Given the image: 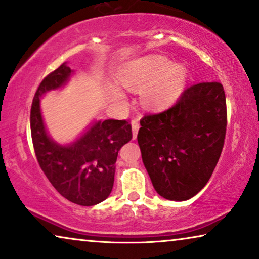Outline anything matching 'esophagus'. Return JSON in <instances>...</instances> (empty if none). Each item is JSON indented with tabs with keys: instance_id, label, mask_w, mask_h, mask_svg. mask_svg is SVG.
<instances>
[{
	"instance_id": "esophagus-1",
	"label": "esophagus",
	"mask_w": 259,
	"mask_h": 259,
	"mask_svg": "<svg viewBox=\"0 0 259 259\" xmlns=\"http://www.w3.org/2000/svg\"><path fill=\"white\" fill-rule=\"evenodd\" d=\"M139 122H138V120H133L132 121V134H133V140L137 139V136H138V131H139Z\"/></svg>"
}]
</instances>
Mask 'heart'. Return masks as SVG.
<instances>
[{
    "label": "heart",
    "mask_w": 259,
    "mask_h": 259,
    "mask_svg": "<svg viewBox=\"0 0 259 259\" xmlns=\"http://www.w3.org/2000/svg\"><path fill=\"white\" fill-rule=\"evenodd\" d=\"M187 76L186 67L172 63L164 55H146L123 66L119 73V81L130 91H140V102L148 109H159L176 101L184 88ZM116 99L123 95L118 88L111 87Z\"/></svg>",
    "instance_id": "1"
}]
</instances>
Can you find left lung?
<instances>
[{"label":"left lung","instance_id":"left-lung-1","mask_svg":"<svg viewBox=\"0 0 259 259\" xmlns=\"http://www.w3.org/2000/svg\"><path fill=\"white\" fill-rule=\"evenodd\" d=\"M138 144L159 196L184 201L211 178L226 132V100L219 82L186 88L175 106L140 121Z\"/></svg>","mask_w":259,"mask_h":259}]
</instances>
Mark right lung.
<instances>
[{
    "instance_id": "add662e5",
    "label": "right lung",
    "mask_w": 259,
    "mask_h": 259,
    "mask_svg": "<svg viewBox=\"0 0 259 259\" xmlns=\"http://www.w3.org/2000/svg\"><path fill=\"white\" fill-rule=\"evenodd\" d=\"M73 75L65 62L42 80L31 105V139L40 167L55 190L74 204L93 206L112 192L118 152L132 139V127L126 120H94L72 143L53 139L42 116L41 99L65 87Z\"/></svg>"
}]
</instances>
